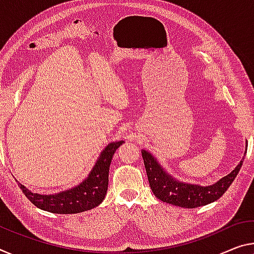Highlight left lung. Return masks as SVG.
<instances>
[{"label":"left lung","mask_w":254,"mask_h":254,"mask_svg":"<svg viewBox=\"0 0 254 254\" xmlns=\"http://www.w3.org/2000/svg\"><path fill=\"white\" fill-rule=\"evenodd\" d=\"M247 152V151H245ZM144 167H146L149 185L157 198L163 202L174 204L182 208H196L206 206L218 200L231 187L233 181L239 174L243 160L235 167V170L210 187L178 182L165 172L157 160L146 150L141 151Z\"/></svg>","instance_id":"8db88e82"}]
</instances>
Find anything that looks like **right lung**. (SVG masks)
Listing matches in <instances>:
<instances>
[{
    "label": "right lung",
    "mask_w": 254,
    "mask_h": 254,
    "mask_svg": "<svg viewBox=\"0 0 254 254\" xmlns=\"http://www.w3.org/2000/svg\"><path fill=\"white\" fill-rule=\"evenodd\" d=\"M124 141L110 143L102 152L88 178L71 190L58 194L43 195L33 193L19 183L25 194L36 207L54 214H78L97 207L105 198L108 187V172L113 155Z\"/></svg>",
    "instance_id": "obj_1"
}]
</instances>
